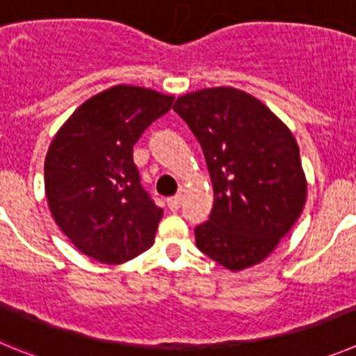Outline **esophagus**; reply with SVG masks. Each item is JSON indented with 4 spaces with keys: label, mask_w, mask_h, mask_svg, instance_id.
I'll return each mask as SVG.
<instances>
[{
    "label": "esophagus",
    "mask_w": 356,
    "mask_h": 356,
    "mask_svg": "<svg viewBox=\"0 0 356 356\" xmlns=\"http://www.w3.org/2000/svg\"><path fill=\"white\" fill-rule=\"evenodd\" d=\"M181 200H182L181 195H175V197H170L168 200H166V206H168V209L170 211H177L179 207H181Z\"/></svg>",
    "instance_id": "esophagus-1"
}]
</instances>
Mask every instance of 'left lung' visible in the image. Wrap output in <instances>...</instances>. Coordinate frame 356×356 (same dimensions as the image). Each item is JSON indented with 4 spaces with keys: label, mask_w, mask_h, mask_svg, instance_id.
<instances>
[{
    "label": "left lung",
    "mask_w": 356,
    "mask_h": 356,
    "mask_svg": "<svg viewBox=\"0 0 356 356\" xmlns=\"http://www.w3.org/2000/svg\"><path fill=\"white\" fill-rule=\"evenodd\" d=\"M174 110L197 136L213 182L200 252L230 271L264 261L302 214L307 179L289 127L254 95L216 86L181 95Z\"/></svg>",
    "instance_id": "left-lung-1"
}]
</instances>
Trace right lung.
Listing matches in <instances>:
<instances>
[{
  "instance_id": "1",
  "label": "right lung",
  "mask_w": 356,
  "mask_h": 356,
  "mask_svg": "<svg viewBox=\"0 0 356 356\" xmlns=\"http://www.w3.org/2000/svg\"><path fill=\"white\" fill-rule=\"evenodd\" d=\"M174 95L117 85L85 101L54 134L44 163L47 206L70 243L122 264L154 243L163 209L140 184L133 145Z\"/></svg>"
}]
</instances>
